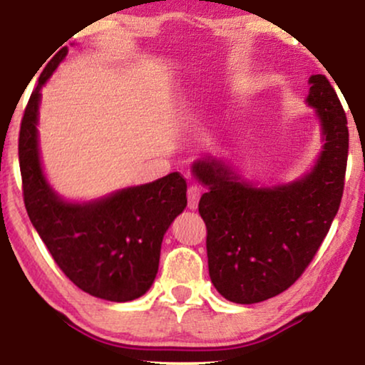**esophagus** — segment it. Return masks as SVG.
<instances>
[{
  "label": "esophagus",
  "mask_w": 365,
  "mask_h": 365,
  "mask_svg": "<svg viewBox=\"0 0 365 365\" xmlns=\"http://www.w3.org/2000/svg\"><path fill=\"white\" fill-rule=\"evenodd\" d=\"M199 197H201V189L197 186H189L187 187V206L189 209H196L197 207V202H199Z\"/></svg>",
  "instance_id": "obj_1"
}]
</instances>
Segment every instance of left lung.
Segmentation results:
<instances>
[{"label": "left lung", "mask_w": 365, "mask_h": 365, "mask_svg": "<svg viewBox=\"0 0 365 365\" xmlns=\"http://www.w3.org/2000/svg\"><path fill=\"white\" fill-rule=\"evenodd\" d=\"M309 84L306 101L316 108L324 146L306 176L256 187L219 159L192 164L194 176L209 189L199 201L207 229L209 276L231 302H261L291 287L316 256L341 206L347 118L324 74H314Z\"/></svg>", "instance_id": "1"}]
</instances>
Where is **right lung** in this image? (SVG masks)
Masks as SVG:
<instances>
[{"label": "right lung", "instance_id": "1", "mask_svg": "<svg viewBox=\"0 0 365 365\" xmlns=\"http://www.w3.org/2000/svg\"><path fill=\"white\" fill-rule=\"evenodd\" d=\"M66 54L59 49L46 64L24 109L18 143L24 206L69 281L104 301H134L153 286L164 234L187 204V184L171 173L91 202L63 201L53 191L39 161V91Z\"/></svg>", "mask_w": 365, "mask_h": 365}]
</instances>
